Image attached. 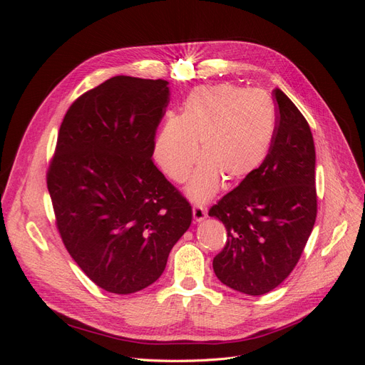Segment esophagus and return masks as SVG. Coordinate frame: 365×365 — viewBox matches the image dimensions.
Returning a JSON list of instances; mask_svg holds the SVG:
<instances>
[{"instance_id":"esophagus-1","label":"esophagus","mask_w":365,"mask_h":365,"mask_svg":"<svg viewBox=\"0 0 365 365\" xmlns=\"http://www.w3.org/2000/svg\"><path fill=\"white\" fill-rule=\"evenodd\" d=\"M192 213H193V219L197 220V222H200V220H204L207 216V212L202 205H193Z\"/></svg>"}]
</instances>
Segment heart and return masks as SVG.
I'll return each mask as SVG.
<instances>
[{
	"mask_svg": "<svg viewBox=\"0 0 365 365\" xmlns=\"http://www.w3.org/2000/svg\"><path fill=\"white\" fill-rule=\"evenodd\" d=\"M274 102L263 90L220 83L189 93L178 117L164 121L153 141V160L175 182L187 180V193L196 202L213 196L227 178L245 180L267 157L275 130Z\"/></svg>",
	"mask_w": 365,
	"mask_h": 365,
	"instance_id": "b5f03b06",
	"label": "heart"
}]
</instances>
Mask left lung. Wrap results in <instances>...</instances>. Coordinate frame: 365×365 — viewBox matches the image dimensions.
Wrapping results in <instances>:
<instances>
[{
	"instance_id": "8db88e82",
	"label": "left lung",
	"mask_w": 365,
	"mask_h": 365,
	"mask_svg": "<svg viewBox=\"0 0 365 365\" xmlns=\"http://www.w3.org/2000/svg\"><path fill=\"white\" fill-rule=\"evenodd\" d=\"M277 125L267 158L208 210L225 225L213 259L216 277L247 295H263L288 277L317 219L315 146L304 115L279 88Z\"/></svg>"
}]
</instances>
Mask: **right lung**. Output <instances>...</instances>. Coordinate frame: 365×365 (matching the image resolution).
<instances>
[{
  "label": "right lung",
  "instance_id": "add662e5",
  "mask_svg": "<svg viewBox=\"0 0 365 365\" xmlns=\"http://www.w3.org/2000/svg\"><path fill=\"white\" fill-rule=\"evenodd\" d=\"M169 82L115 76L65 114L47 187L65 248L98 288L134 294L163 274L192 207L153 164Z\"/></svg>",
  "mask_w": 365,
  "mask_h": 365
}]
</instances>
